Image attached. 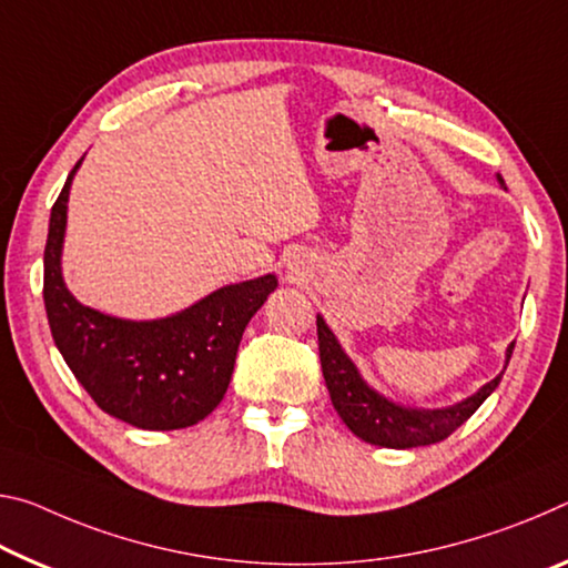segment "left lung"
Returning <instances> with one entry per match:
<instances>
[{
  "mask_svg": "<svg viewBox=\"0 0 568 568\" xmlns=\"http://www.w3.org/2000/svg\"><path fill=\"white\" fill-rule=\"evenodd\" d=\"M318 326V351H321V368L326 379L328 394L338 417L346 422V427L362 437L364 443L409 449L422 445H435L439 439L453 435V432L475 414V409L490 397L495 386L500 384V376L483 386L478 394L467 397L465 402L455 404L447 409H404L384 399L374 389H368L351 358L341 351L336 336H333L326 321L316 318ZM508 348V362L513 354Z\"/></svg>",
  "mask_w": 568,
  "mask_h": 568,
  "instance_id": "obj_1",
  "label": "left lung"
}]
</instances>
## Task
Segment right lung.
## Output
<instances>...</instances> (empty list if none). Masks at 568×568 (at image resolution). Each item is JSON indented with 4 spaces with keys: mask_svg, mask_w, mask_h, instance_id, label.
I'll return each mask as SVG.
<instances>
[{
    "mask_svg": "<svg viewBox=\"0 0 568 568\" xmlns=\"http://www.w3.org/2000/svg\"><path fill=\"white\" fill-rule=\"evenodd\" d=\"M52 204L44 245V311L62 358L105 414L141 429H182L222 402L250 318L275 291V275L220 287L164 321H121L80 305L60 273L68 192Z\"/></svg>",
    "mask_w": 568,
    "mask_h": 568,
    "instance_id": "obj_1",
    "label": "right lung"
}]
</instances>
